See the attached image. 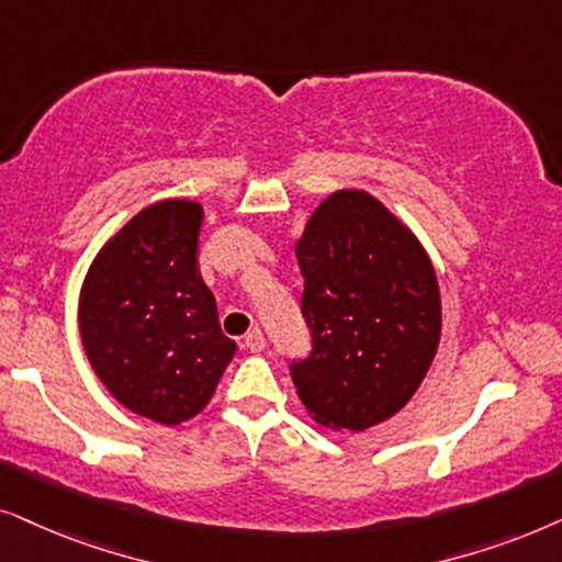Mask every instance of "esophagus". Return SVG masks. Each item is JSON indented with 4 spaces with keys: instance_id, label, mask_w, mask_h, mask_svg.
<instances>
[{
    "instance_id": "34e87169",
    "label": "esophagus",
    "mask_w": 562,
    "mask_h": 562,
    "mask_svg": "<svg viewBox=\"0 0 562 562\" xmlns=\"http://www.w3.org/2000/svg\"><path fill=\"white\" fill-rule=\"evenodd\" d=\"M244 347L249 349V351H254V355H259V351H265V347H267V339H265V334H261L259 328H254V331L246 334V339H244Z\"/></svg>"
}]
</instances>
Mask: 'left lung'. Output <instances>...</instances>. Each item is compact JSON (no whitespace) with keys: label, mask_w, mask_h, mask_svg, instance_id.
<instances>
[{"label":"left lung","mask_w":562,"mask_h":562,"mask_svg":"<svg viewBox=\"0 0 562 562\" xmlns=\"http://www.w3.org/2000/svg\"><path fill=\"white\" fill-rule=\"evenodd\" d=\"M311 351L290 375L331 429L364 431L406 406L442 334L437 274L416 236L375 198L341 190L297 241Z\"/></svg>","instance_id":"obj_1"}]
</instances>
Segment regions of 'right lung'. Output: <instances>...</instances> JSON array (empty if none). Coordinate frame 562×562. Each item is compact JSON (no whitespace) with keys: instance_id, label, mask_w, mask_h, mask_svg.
I'll return each instance as SVG.
<instances>
[{"instance_id":"1","label":"right lung","mask_w":562,"mask_h":562,"mask_svg":"<svg viewBox=\"0 0 562 562\" xmlns=\"http://www.w3.org/2000/svg\"><path fill=\"white\" fill-rule=\"evenodd\" d=\"M200 226L203 207L190 200L148 205L97 254L79 301L97 378L133 414L167 426L205 408L236 351L198 274Z\"/></svg>"}]
</instances>
